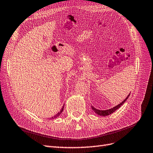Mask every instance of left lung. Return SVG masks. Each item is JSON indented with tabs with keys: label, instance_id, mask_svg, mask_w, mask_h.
<instances>
[{
	"label": "left lung",
	"instance_id": "8db88e82",
	"mask_svg": "<svg viewBox=\"0 0 153 153\" xmlns=\"http://www.w3.org/2000/svg\"><path fill=\"white\" fill-rule=\"evenodd\" d=\"M130 95L129 94H128V96L127 97V98L125 99V100H123V101H122L120 104H119L118 105H116L115 107H113V108L111 109H107V110H99V109H97L96 108H94V107L93 106L91 105V108L94 111V113H97V114L100 115V116H103V117H105V116H108V115L112 114L113 113H114L115 111H117L118 108H120L122 106V105L123 104V103H125L126 101L127 100V98H129Z\"/></svg>",
	"mask_w": 153,
	"mask_h": 153
}]
</instances>
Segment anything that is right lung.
Segmentation results:
<instances>
[{
	"label": "right lung",
	"instance_id": "obj_1",
	"mask_svg": "<svg viewBox=\"0 0 153 153\" xmlns=\"http://www.w3.org/2000/svg\"><path fill=\"white\" fill-rule=\"evenodd\" d=\"M64 105H63V107H62V108L61 109V110L59 111V113H58L56 114H55V116L54 117H51L50 119L51 120V119H54V118H57L58 117H59V115L62 113V111H63V110H64Z\"/></svg>",
	"mask_w": 153,
	"mask_h": 153
}]
</instances>
